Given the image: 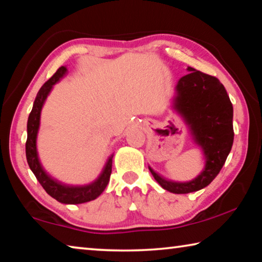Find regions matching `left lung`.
I'll list each match as a JSON object with an SVG mask.
<instances>
[{
    "instance_id": "left-lung-1",
    "label": "left lung",
    "mask_w": 262,
    "mask_h": 262,
    "mask_svg": "<svg viewBox=\"0 0 262 262\" xmlns=\"http://www.w3.org/2000/svg\"><path fill=\"white\" fill-rule=\"evenodd\" d=\"M188 74L177 84L174 107L190 127L194 141L202 148L206 166L188 183L164 179L149 170L164 189L176 194L196 192L209 185L223 167L233 143V107L219 78L187 68Z\"/></svg>"
}]
</instances>
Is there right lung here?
<instances>
[{
  "label": "right lung",
  "mask_w": 262,
  "mask_h": 262,
  "mask_svg": "<svg viewBox=\"0 0 262 262\" xmlns=\"http://www.w3.org/2000/svg\"><path fill=\"white\" fill-rule=\"evenodd\" d=\"M67 73V68L60 67L56 70V73L48 79V81L43 84L40 88V90L35 97V100L33 103V107L29 115L28 120V140H26L25 144V152H26V159H28V164L33 172L35 178L40 183L42 188L46 190L47 194H50L52 198H54L61 203H66V205H78V203L89 202L91 200H95L99 196V195L104 192V189L107 186L110 181V176L112 173V158L113 155L108 157L107 162H106L105 166L94 183L83 186H69L64 185L53 179L47 172L43 170L40 162L38 158L37 152V134L39 129V125H40V113L42 105L45 103L48 94H50L52 88L54 84L59 81V79Z\"/></svg>",
  "instance_id": "obj_1"
}]
</instances>
